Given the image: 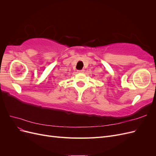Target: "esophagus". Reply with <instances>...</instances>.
Instances as JSON below:
<instances>
[{
	"instance_id": "34e87169",
	"label": "esophagus",
	"mask_w": 156,
	"mask_h": 156,
	"mask_svg": "<svg viewBox=\"0 0 156 156\" xmlns=\"http://www.w3.org/2000/svg\"><path fill=\"white\" fill-rule=\"evenodd\" d=\"M84 69H82V70H78V71H77V72H78L79 73H84Z\"/></svg>"
}]
</instances>
